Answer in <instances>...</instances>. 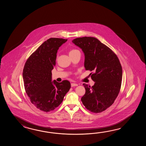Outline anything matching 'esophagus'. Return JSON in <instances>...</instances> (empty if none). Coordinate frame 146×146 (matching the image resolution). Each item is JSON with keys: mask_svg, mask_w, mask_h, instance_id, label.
Segmentation results:
<instances>
[{"mask_svg": "<svg viewBox=\"0 0 146 146\" xmlns=\"http://www.w3.org/2000/svg\"><path fill=\"white\" fill-rule=\"evenodd\" d=\"M71 86H72V87H75V86H78V84H74V83H72V84H71Z\"/></svg>", "mask_w": 146, "mask_h": 146, "instance_id": "esophagus-1", "label": "esophagus"}]
</instances>
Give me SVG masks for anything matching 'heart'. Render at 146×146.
<instances>
[{"label":"heart","instance_id":"1","mask_svg":"<svg viewBox=\"0 0 146 146\" xmlns=\"http://www.w3.org/2000/svg\"><path fill=\"white\" fill-rule=\"evenodd\" d=\"M79 52L78 50H76V49H72V50H70V51H69V55H70V54H74V53H76V52Z\"/></svg>","mask_w":146,"mask_h":146}]
</instances>
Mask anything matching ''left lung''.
Masks as SVG:
<instances>
[{"mask_svg":"<svg viewBox=\"0 0 146 146\" xmlns=\"http://www.w3.org/2000/svg\"><path fill=\"white\" fill-rule=\"evenodd\" d=\"M72 42L84 52L86 70L94 72L91 77L94 84L91 87L83 84L86 93L81 101L91 112H103L112 106L119 92L121 63L115 53L95 37H79Z\"/></svg>","mask_w":146,"mask_h":146,"instance_id":"obj_1","label":"left lung"}]
</instances>
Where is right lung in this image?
<instances>
[{"label":"right lung","instance_id":"add662e5","mask_svg":"<svg viewBox=\"0 0 146 146\" xmlns=\"http://www.w3.org/2000/svg\"><path fill=\"white\" fill-rule=\"evenodd\" d=\"M67 40L50 38L32 53L25 64L22 75L25 92L31 102L44 112L58 107L71 87L68 80L52 81L57 50Z\"/></svg>","mask_w":146,"mask_h":146}]
</instances>
